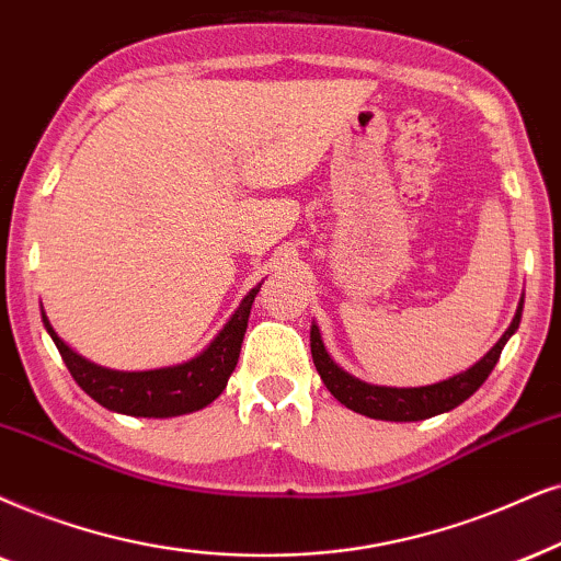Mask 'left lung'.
<instances>
[{"instance_id": "8db88e82", "label": "left lung", "mask_w": 561, "mask_h": 561, "mask_svg": "<svg viewBox=\"0 0 561 561\" xmlns=\"http://www.w3.org/2000/svg\"><path fill=\"white\" fill-rule=\"evenodd\" d=\"M523 316V297L517 302L513 323L507 325V331L502 333L500 342L489 350L484 357L479 359L477 365H471L469 370L453 375L448 380L432 382V386H420V388H393V386H373V382H365L354 378L333 363V357L325 350L321 329L313 321L310 325V352H313L316 370L321 375L323 386L329 388L333 399L344 403L346 409L357 411V414L370 416V420H386V422H420L430 420L435 414H445V411L456 409L458 403H463L469 396L479 391V386L489 378V373L497 365L502 350H505L507 339L513 336L520 325Z\"/></svg>"}]
</instances>
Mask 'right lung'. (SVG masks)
Returning <instances> with one entry per match:
<instances>
[{
  "label": "right lung",
  "instance_id": "right-lung-1",
  "mask_svg": "<svg viewBox=\"0 0 561 561\" xmlns=\"http://www.w3.org/2000/svg\"><path fill=\"white\" fill-rule=\"evenodd\" d=\"M264 282L248 293L230 321L222 325V331L211 339L204 352L191 357L188 363L158 367V370H111L101 367L82 354H77L59 333L54 331L51 321L46 313L44 325L48 336L54 339L56 350H59L64 365L69 367L77 386L82 388L90 399H95L101 407L108 411L129 416H150V420H168V416L191 414L209 407L219 393L228 386L232 370H236L240 357V344H243L248 316H251V305L256 300L259 289Z\"/></svg>",
  "mask_w": 561,
  "mask_h": 561
}]
</instances>
